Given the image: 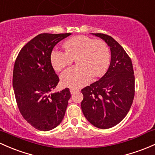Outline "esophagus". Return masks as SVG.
<instances>
[{
    "label": "esophagus",
    "mask_w": 155,
    "mask_h": 155,
    "mask_svg": "<svg viewBox=\"0 0 155 155\" xmlns=\"http://www.w3.org/2000/svg\"><path fill=\"white\" fill-rule=\"evenodd\" d=\"M78 91H79V90L76 89V88H71V89H70V91H71V94H74V93H76V92Z\"/></svg>",
    "instance_id": "obj_1"
}]
</instances>
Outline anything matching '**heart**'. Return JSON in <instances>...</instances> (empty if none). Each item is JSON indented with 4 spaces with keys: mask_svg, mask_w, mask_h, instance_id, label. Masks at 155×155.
Segmentation results:
<instances>
[{
    "mask_svg": "<svg viewBox=\"0 0 155 155\" xmlns=\"http://www.w3.org/2000/svg\"><path fill=\"white\" fill-rule=\"evenodd\" d=\"M64 51L53 50L51 62L54 70L60 71L76 59L79 65L71 67L61 75L62 84L70 87H80L91 82L92 77L104 74L110 64L108 45L102 40L86 36H76L63 44Z\"/></svg>",
    "mask_w": 155,
    "mask_h": 155,
    "instance_id": "obj_1",
    "label": "heart"
}]
</instances>
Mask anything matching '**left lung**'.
Wrapping results in <instances>:
<instances>
[{
	"label": "left lung",
	"mask_w": 155,
	"mask_h": 155,
	"mask_svg": "<svg viewBox=\"0 0 155 155\" xmlns=\"http://www.w3.org/2000/svg\"><path fill=\"white\" fill-rule=\"evenodd\" d=\"M110 47L111 60L102 77L81 90V107L87 120L99 129H109L127 115L135 96V76L131 59L112 37L93 34Z\"/></svg>",
	"instance_id": "8db88e82"
}]
</instances>
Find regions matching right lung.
Returning <instances> with one entry per match:
<instances>
[{"mask_svg":"<svg viewBox=\"0 0 155 155\" xmlns=\"http://www.w3.org/2000/svg\"><path fill=\"white\" fill-rule=\"evenodd\" d=\"M71 33L37 35L20 50L14 65L12 85L20 113L40 131L62 122L71 98L68 88L52 93L59 81L51 62L53 48Z\"/></svg>","mask_w":155,"mask_h":155,"instance_id":"obj_1","label":"right lung"}]
</instances>
